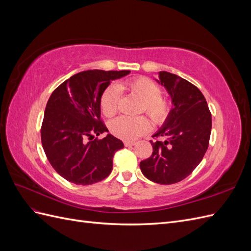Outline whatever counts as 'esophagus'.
I'll list each match as a JSON object with an SVG mask.
<instances>
[{
    "label": "esophagus",
    "instance_id": "34e87169",
    "mask_svg": "<svg viewBox=\"0 0 251 251\" xmlns=\"http://www.w3.org/2000/svg\"><path fill=\"white\" fill-rule=\"evenodd\" d=\"M124 143H125L126 147H132V146H135V144H136L134 141H125Z\"/></svg>",
    "mask_w": 251,
    "mask_h": 251
}]
</instances>
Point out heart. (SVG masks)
I'll return each mask as SVG.
<instances>
[{"label": "heart", "mask_w": 251, "mask_h": 251, "mask_svg": "<svg viewBox=\"0 0 251 251\" xmlns=\"http://www.w3.org/2000/svg\"><path fill=\"white\" fill-rule=\"evenodd\" d=\"M123 89L139 98L142 101L141 110L146 112L155 124L162 125L169 118L170 101L161 96V89L156 82L143 76L128 80L117 87L111 86L104 91L100 98V108L105 116L111 117L116 114L120 100L119 90ZM110 130L120 139L135 140L150 130V123L144 117L121 116L112 121Z\"/></svg>", "instance_id": "heart-1"}]
</instances>
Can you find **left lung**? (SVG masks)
<instances>
[{
	"label": "left lung",
	"mask_w": 251,
	"mask_h": 251,
	"mask_svg": "<svg viewBox=\"0 0 251 251\" xmlns=\"http://www.w3.org/2000/svg\"><path fill=\"white\" fill-rule=\"evenodd\" d=\"M156 81L172 100L169 118L153 137V154L140 162L144 177L159 184H174L185 179L201 162L208 148L211 114L205 97L193 83L166 71Z\"/></svg>",
	"instance_id": "obj_1"
}]
</instances>
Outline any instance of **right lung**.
<instances>
[{
  "instance_id": "1",
  "label": "right lung",
  "mask_w": 251,
  "mask_h": 251,
  "mask_svg": "<svg viewBox=\"0 0 251 251\" xmlns=\"http://www.w3.org/2000/svg\"><path fill=\"white\" fill-rule=\"evenodd\" d=\"M131 71L88 70L73 75L51 94L41 130L43 149L60 176L77 185H89L107 178L113 156L125 146L107 134L100 120V98L112 80Z\"/></svg>"
}]
</instances>
